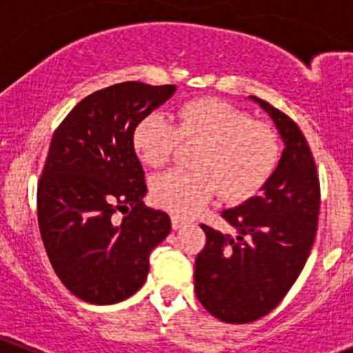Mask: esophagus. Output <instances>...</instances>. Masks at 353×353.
<instances>
[{
  "label": "esophagus",
  "instance_id": "34e87169",
  "mask_svg": "<svg viewBox=\"0 0 353 353\" xmlns=\"http://www.w3.org/2000/svg\"><path fill=\"white\" fill-rule=\"evenodd\" d=\"M170 222H172V229H174V230H179L181 227L186 225V220L179 219V216H176V215L170 216Z\"/></svg>",
  "mask_w": 353,
  "mask_h": 353
}]
</instances>
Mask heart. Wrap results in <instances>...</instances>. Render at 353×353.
Returning <instances> with one entry per match:
<instances>
[{
  "instance_id": "heart-1",
  "label": "heart",
  "mask_w": 353,
  "mask_h": 353,
  "mask_svg": "<svg viewBox=\"0 0 353 353\" xmlns=\"http://www.w3.org/2000/svg\"><path fill=\"white\" fill-rule=\"evenodd\" d=\"M172 120L150 112L133 130L134 152L150 167L163 165L179 138L201 141L191 163L194 170L172 169L150 181L152 199L160 208L194 215L219 193L227 201H243L276 169L279 134L229 102L191 101L181 105Z\"/></svg>"
}]
</instances>
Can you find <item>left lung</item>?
<instances>
[{"mask_svg":"<svg viewBox=\"0 0 353 353\" xmlns=\"http://www.w3.org/2000/svg\"><path fill=\"white\" fill-rule=\"evenodd\" d=\"M249 99L275 124L282 157L258 196L222 212L236 237L201 225L206 245L194 263L198 301L232 325L263 318L285 297L304 268L319 215V179L302 131L268 102Z\"/></svg>","mask_w":353,"mask_h":353,"instance_id":"8db88e82","label":"left lung"}]
</instances>
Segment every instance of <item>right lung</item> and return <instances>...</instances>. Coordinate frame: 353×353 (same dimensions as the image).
<instances>
[{"label":"right lung","mask_w":353,"mask_h":353,"mask_svg":"<svg viewBox=\"0 0 353 353\" xmlns=\"http://www.w3.org/2000/svg\"><path fill=\"white\" fill-rule=\"evenodd\" d=\"M174 92L176 85H112L74 105L52 134L37 186L39 229L56 275L81 301L131 297L147 280L150 252L169 236V215L143 205L133 130ZM117 209L121 223L112 219Z\"/></svg>","instance_id":"right-lung-1"}]
</instances>
